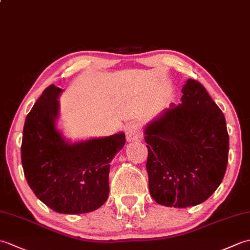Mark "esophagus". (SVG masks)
<instances>
[{
    "instance_id": "obj_1",
    "label": "esophagus",
    "mask_w": 250,
    "mask_h": 250,
    "mask_svg": "<svg viewBox=\"0 0 250 250\" xmlns=\"http://www.w3.org/2000/svg\"><path fill=\"white\" fill-rule=\"evenodd\" d=\"M141 135V125L137 122L129 124L125 128V136L128 142H134L140 139Z\"/></svg>"
}]
</instances>
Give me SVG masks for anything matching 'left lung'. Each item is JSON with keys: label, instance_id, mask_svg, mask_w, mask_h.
<instances>
[{"label": "left lung", "instance_id": "1", "mask_svg": "<svg viewBox=\"0 0 250 250\" xmlns=\"http://www.w3.org/2000/svg\"><path fill=\"white\" fill-rule=\"evenodd\" d=\"M178 105L144 130L151 198L185 208L206 201L224 179L229 153L226 118L202 84L188 79Z\"/></svg>", "mask_w": 250, "mask_h": 250}]
</instances>
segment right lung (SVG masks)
<instances>
[{"label": "right lung", "instance_id": "add662e5", "mask_svg": "<svg viewBox=\"0 0 250 250\" xmlns=\"http://www.w3.org/2000/svg\"><path fill=\"white\" fill-rule=\"evenodd\" d=\"M63 90L50 84L25 118L21 161L34 194L60 214L98 209L108 198L110 162L125 144L119 132L71 142L58 128Z\"/></svg>", "mask_w": 250, "mask_h": 250}]
</instances>
